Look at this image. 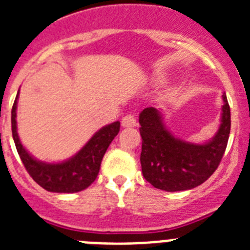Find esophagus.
Wrapping results in <instances>:
<instances>
[{
    "label": "esophagus",
    "mask_w": 250,
    "mask_h": 250,
    "mask_svg": "<svg viewBox=\"0 0 250 250\" xmlns=\"http://www.w3.org/2000/svg\"><path fill=\"white\" fill-rule=\"evenodd\" d=\"M136 124H138L136 118L131 114L126 115V116H124L123 120H121V125H123L124 127H134V126H136Z\"/></svg>",
    "instance_id": "34e87169"
}]
</instances>
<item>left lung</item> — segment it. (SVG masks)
Returning a JSON list of instances; mask_svg holds the SVG:
<instances>
[{
    "instance_id": "obj_1",
    "label": "left lung",
    "mask_w": 250,
    "mask_h": 250,
    "mask_svg": "<svg viewBox=\"0 0 250 250\" xmlns=\"http://www.w3.org/2000/svg\"><path fill=\"white\" fill-rule=\"evenodd\" d=\"M219 130L207 144H190L174 138L160 112L146 107L140 112L141 171L147 182L165 191H182L203 184L218 169L230 134V107L223 95Z\"/></svg>"
}]
</instances>
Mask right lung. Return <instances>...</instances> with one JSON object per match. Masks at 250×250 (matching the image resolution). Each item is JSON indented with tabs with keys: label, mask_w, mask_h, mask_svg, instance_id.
Listing matches in <instances>:
<instances>
[{
	"label": "right lung",
	"mask_w": 250,
	"mask_h": 250,
	"mask_svg": "<svg viewBox=\"0 0 250 250\" xmlns=\"http://www.w3.org/2000/svg\"><path fill=\"white\" fill-rule=\"evenodd\" d=\"M17 98L11 110L12 136L22 164L25 165L31 178L40 187L54 193H77L89 188L98 178L101 160L106 150L120 131V123L116 121L99 130L70 160L59 164H46L32 158L20 141L16 126Z\"/></svg>",
	"instance_id": "add662e5"
}]
</instances>
